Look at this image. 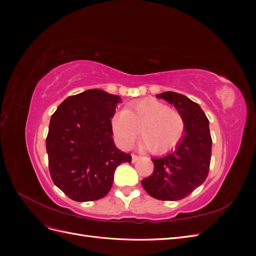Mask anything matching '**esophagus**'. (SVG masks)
<instances>
[{
	"mask_svg": "<svg viewBox=\"0 0 256 256\" xmlns=\"http://www.w3.org/2000/svg\"><path fill=\"white\" fill-rule=\"evenodd\" d=\"M138 159H140V156H138V154H132V162H136Z\"/></svg>",
	"mask_w": 256,
	"mask_h": 256,
	"instance_id": "obj_1",
	"label": "esophagus"
}]
</instances>
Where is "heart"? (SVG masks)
I'll return each mask as SVG.
<instances>
[{
  "mask_svg": "<svg viewBox=\"0 0 256 256\" xmlns=\"http://www.w3.org/2000/svg\"><path fill=\"white\" fill-rule=\"evenodd\" d=\"M112 132L122 147L128 148L138 138L152 154L166 152L177 145L184 131L182 115L156 99H145L115 113Z\"/></svg>",
  "mask_w": 256,
  "mask_h": 256,
  "instance_id": "b5f03b06",
  "label": "heart"
}]
</instances>
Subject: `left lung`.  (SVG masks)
Returning <instances> with one entry per match:
<instances>
[{"label":"left lung","instance_id":"8db88e82","mask_svg":"<svg viewBox=\"0 0 256 256\" xmlns=\"http://www.w3.org/2000/svg\"><path fill=\"white\" fill-rule=\"evenodd\" d=\"M156 97L173 104L182 115L184 134L175 150L152 159L154 172L141 182L154 198L178 200L200 187L208 175L212 145L209 120L196 102L182 94L164 92Z\"/></svg>","mask_w":256,"mask_h":256}]
</instances>
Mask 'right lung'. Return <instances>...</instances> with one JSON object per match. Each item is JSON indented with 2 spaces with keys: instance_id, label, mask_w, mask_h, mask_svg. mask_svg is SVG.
Here are the masks:
<instances>
[{
  "instance_id": "add662e5",
  "label": "right lung",
  "mask_w": 256,
  "mask_h": 256,
  "mask_svg": "<svg viewBox=\"0 0 256 256\" xmlns=\"http://www.w3.org/2000/svg\"><path fill=\"white\" fill-rule=\"evenodd\" d=\"M120 97L102 90L69 96L50 120L46 140L54 184L76 202L102 198L110 191L115 168L131 154L113 141L111 118Z\"/></svg>"
}]
</instances>
